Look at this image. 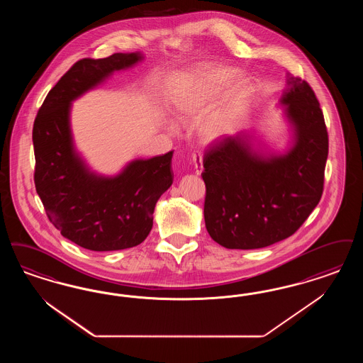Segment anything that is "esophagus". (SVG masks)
Instances as JSON below:
<instances>
[{"label": "esophagus", "instance_id": "esophagus-1", "mask_svg": "<svg viewBox=\"0 0 363 363\" xmlns=\"http://www.w3.org/2000/svg\"><path fill=\"white\" fill-rule=\"evenodd\" d=\"M191 162H193V166L196 169V173L201 174V172H203V155H201L200 151H194L191 154Z\"/></svg>", "mask_w": 363, "mask_h": 363}]
</instances>
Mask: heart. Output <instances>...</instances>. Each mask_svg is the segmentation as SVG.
<instances>
[{
  "instance_id": "b5f03b06",
  "label": "heart",
  "mask_w": 363,
  "mask_h": 363,
  "mask_svg": "<svg viewBox=\"0 0 363 363\" xmlns=\"http://www.w3.org/2000/svg\"><path fill=\"white\" fill-rule=\"evenodd\" d=\"M231 77V72L216 69L178 78L169 96L172 112L179 120H196L203 116L218 100L223 87L227 85ZM247 94L248 90L245 85L235 87L225 102L205 118L201 125L203 135L215 138L228 130L246 100Z\"/></svg>"
}]
</instances>
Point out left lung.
<instances>
[{
  "label": "left lung",
  "mask_w": 363,
  "mask_h": 363,
  "mask_svg": "<svg viewBox=\"0 0 363 363\" xmlns=\"http://www.w3.org/2000/svg\"><path fill=\"white\" fill-rule=\"evenodd\" d=\"M289 85L282 104L296 143L288 154L263 158L242 133L215 140L203 154V218L220 246H272L296 233L319 203L328 132L311 85L300 77H289Z\"/></svg>",
  "instance_id": "obj_1"
}]
</instances>
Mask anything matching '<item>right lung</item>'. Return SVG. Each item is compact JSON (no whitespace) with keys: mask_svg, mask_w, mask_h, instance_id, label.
I'll return each instance as SVG.
<instances>
[{"mask_svg":"<svg viewBox=\"0 0 363 363\" xmlns=\"http://www.w3.org/2000/svg\"><path fill=\"white\" fill-rule=\"evenodd\" d=\"M140 59L130 52L75 62L48 91L33 123V181L47 218L65 238L91 251L140 245L152 228L155 203L173 184V151L133 160L115 178L90 173L74 151L72 101Z\"/></svg>","mask_w":363,"mask_h":363,"instance_id":"1","label":"right lung"}]
</instances>
